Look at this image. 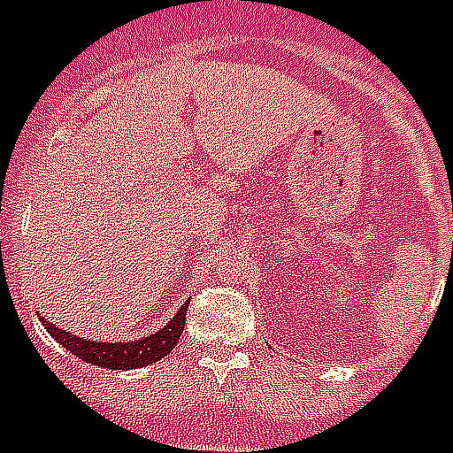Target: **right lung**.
I'll list each match as a JSON object with an SVG mask.
<instances>
[{
    "label": "right lung",
    "instance_id": "right-lung-1",
    "mask_svg": "<svg viewBox=\"0 0 453 453\" xmlns=\"http://www.w3.org/2000/svg\"><path fill=\"white\" fill-rule=\"evenodd\" d=\"M188 307H190V303L182 304L180 310L175 312V317L160 332L143 336L139 342H89L85 336H75L73 332L60 329L53 322H43V317H41V322H43L46 332L56 339L58 344L65 346L70 354H75L82 361H88L92 365H102V368H109V371H129V368L156 364L178 346V339H180L182 329H185Z\"/></svg>",
    "mask_w": 453,
    "mask_h": 453
}]
</instances>
